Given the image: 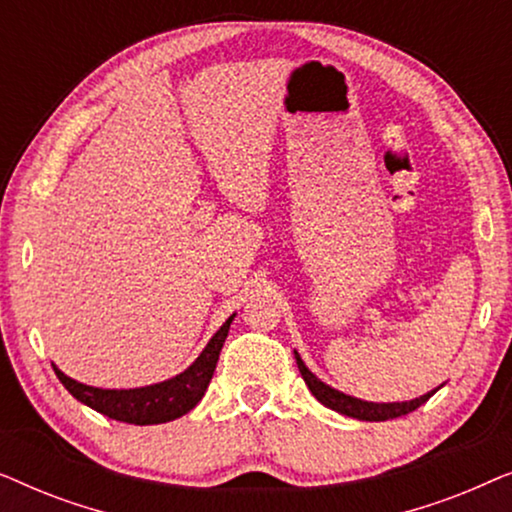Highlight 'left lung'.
Returning <instances> with one entry per match:
<instances>
[{
    "label": "left lung",
    "instance_id": "left-lung-1",
    "mask_svg": "<svg viewBox=\"0 0 512 512\" xmlns=\"http://www.w3.org/2000/svg\"><path fill=\"white\" fill-rule=\"evenodd\" d=\"M293 354H296L298 370H300V375H303L307 389L312 391V396L317 398V401H319L321 405H326V408L340 412V415H345V417L361 419V422H387V419H396V417L408 415V412L417 410L419 405H424L433 394H436V391H438L440 387H443V384H440L438 389L426 391L424 396L412 398V401H396V403L361 401V398H354V396H349V394H342V391L333 389L331 384L321 382L319 377L314 375L312 370L305 366V361L300 359V354L296 352V349H293Z\"/></svg>",
    "mask_w": 512,
    "mask_h": 512
}]
</instances>
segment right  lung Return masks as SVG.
<instances>
[{
    "label": "right lung",
    "mask_w": 512,
    "mask_h": 512,
    "mask_svg": "<svg viewBox=\"0 0 512 512\" xmlns=\"http://www.w3.org/2000/svg\"><path fill=\"white\" fill-rule=\"evenodd\" d=\"M235 314H230L219 331L212 335L198 359L188 366L184 373L170 377V380L146 384V387L135 389H100L90 387V384L76 382L72 377L62 373V370L53 363L55 375L65 384V389L72 394L76 401H81L88 408H93L109 419L116 422H128L137 426L146 424H165L172 419L184 417L191 412L195 405L202 401L205 391L212 382V375L216 370V361H219L221 347L228 338L230 324H233Z\"/></svg>",
    "instance_id": "right-lung-1"
}]
</instances>
